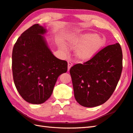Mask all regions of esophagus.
Listing matches in <instances>:
<instances>
[{"label":"esophagus","mask_w":133,"mask_h":133,"mask_svg":"<svg viewBox=\"0 0 133 133\" xmlns=\"http://www.w3.org/2000/svg\"><path fill=\"white\" fill-rule=\"evenodd\" d=\"M72 63L71 61H68V71H69L70 68L72 67Z\"/></svg>","instance_id":"1"}]
</instances>
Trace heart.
Returning <instances> with one entry per match:
<instances>
[{"label":"heart","instance_id":"1","mask_svg":"<svg viewBox=\"0 0 133 133\" xmlns=\"http://www.w3.org/2000/svg\"><path fill=\"white\" fill-rule=\"evenodd\" d=\"M106 43L103 36L92 33L83 34L72 37L70 43L79 45L75 50V55L81 61H88L97 54Z\"/></svg>","mask_w":133,"mask_h":133}]
</instances>
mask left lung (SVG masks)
I'll list each match as a JSON object with an SVG mask.
<instances>
[{
	"instance_id": "1",
	"label": "left lung",
	"mask_w": 133,
	"mask_h": 133,
	"mask_svg": "<svg viewBox=\"0 0 133 133\" xmlns=\"http://www.w3.org/2000/svg\"><path fill=\"white\" fill-rule=\"evenodd\" d=\"M122 71V51L117 43L107 46L83 64L70 70L77 102L86 107L99 106L116 88Z\"/></svg>"
}]
</instances>
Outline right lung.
<instances>
[{"label":"right lung","instance_id":"add662e5","mask_svg":"<svg viewBox=\"0 0 133 133\" xmlns=\"http://www.w3.org/2000/svg\"><path fill=\"white\" fill-rule=\"evenodd\" d=\"M47 30L35 24L19 36L12 50L14 83L27 102L44 103L51 95L58 77L67 70V62L52 54L44 35Z\"/></svg>","mask_w":133,"mask_h":133}]
</instances>
